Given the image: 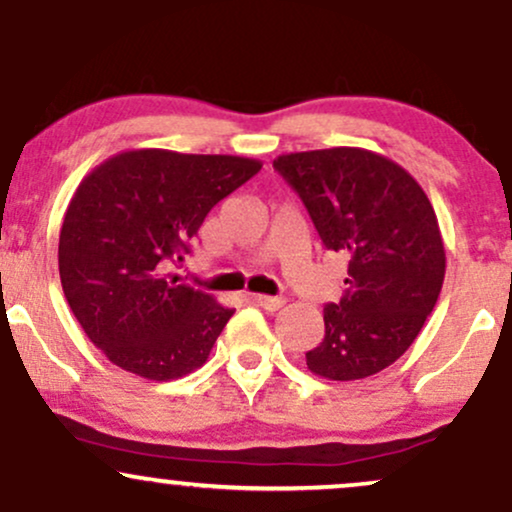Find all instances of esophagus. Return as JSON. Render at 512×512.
Returning a JSON list of instances; mask_svg holds the SVG:
<instances>
[{
	"mask_svg": "<svg viewBox=\"0 0 512 512\" xmlns=\"http://www.w3.org/2000/svg\"><path fill=\"white\" fill-rule=\"evenodd\" d=\"M250 301L255 303V305H260V308H264V310H279L281 305L286 303L284 298H276V296H262V293H252Z\"/></svg>",
	"mask_w": 512,
	"mask_h": 512,
	"instance_id": "1",
	"label": "esophagus"
}]
</instances>
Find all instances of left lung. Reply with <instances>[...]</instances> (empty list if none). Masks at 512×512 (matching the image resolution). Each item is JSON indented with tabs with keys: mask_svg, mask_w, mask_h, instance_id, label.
<instances>
[{
	"mask_svg": "<svg viewBox=\"0 0 512 512\" xmlns=\"http://www.w3.org/2000/svg\"><path fill=\"white\" fill-rule=\"evenodd\" d=\"M303 199L327 250L349 262L339 303L325 308V339L305 354L325 380H361L409 349L445 279L440 226L421 185L399 163L358 146L274 158Z\"/></svg>",
	"mask_w": 512,
	"mask_h": 512,
	"instance_id": "obj_1",
	"label": "left lung"
}]
</instances>
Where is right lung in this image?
Returning <instances> with one entry per match:
<instances>
[{
    "mask_svg": "<svg viewBox=\"0 0 512 512\" xmlns=\"http://www.w3.org/2000/svg\"><path fill=\"white\" fill-rule=\"evenodd\" d=\"M260 168L257 158L132 149L79 182L60 231L62 291L110 363L161 383L207 363L236 310L163 272Z\"/></svg>",
    "mask_w": 512,
    "mask_h": 512,
    "instance_id": "right-lung-1",
    "label": "right lung"
}]
</instances>
